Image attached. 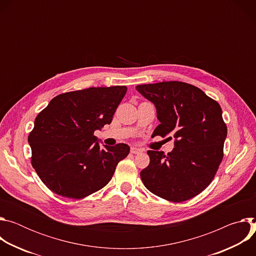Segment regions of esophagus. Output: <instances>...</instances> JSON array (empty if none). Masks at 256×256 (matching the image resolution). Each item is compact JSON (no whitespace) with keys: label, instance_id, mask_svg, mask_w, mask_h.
Wrapping results in <instances>:
<instances>
[{"label":"esophagus","instance_id":"1","mask_svg":"<svg viewBox=\"0 0 256 256\" xmlns=\"http://www.w3.org/2000/svg\"><path fill=\"white\" fill-rule=\"evenodd\" d=\"M130 153L132 154H140V153H142V149H140V148H136V147H132L130 148Z\"/></svg>","mask_w":256,"mask_h":256}]
</instances>
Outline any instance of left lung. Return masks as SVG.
<instances>
[{"mask_svg":"<svg viewBox=\"0 0 256 256\" xmlns=\"http://www.w3.org/2000/svg\"><path fill=\"white\" fill-rule=\"evenodd\" d=\"M157 109L160 124L153 136L175 138L172 152L148 151L150 164L140 171L144 186L173 202L200 194L214 179L224 156L227 126L216 100L179 81L138 85Z\"/></svg>","mask_w":256,"mask_h":256,"instance_id":"8db88e82","label":"left lung"}]
</instances>
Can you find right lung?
Segmentation results:
<instances>
[{
	"label": "right lung",
	"instance_id": "1",
	"mask_svg": "<svg viewBox=\"0 0 256 256\" xmlns=\"http://www.w3.org/2000/svg\"><path fill=\"white\" fill-rule=\"evenodd\" d=\"M126 90L91 87L62 93L36 116L28 136L31 164L52 192L80 200L110 181L130 147L116 144L101 149L94 132L112 122Z\"/></svg>",
	"mask_w": 256,
	"mask_h": 256
}]
</instances>
